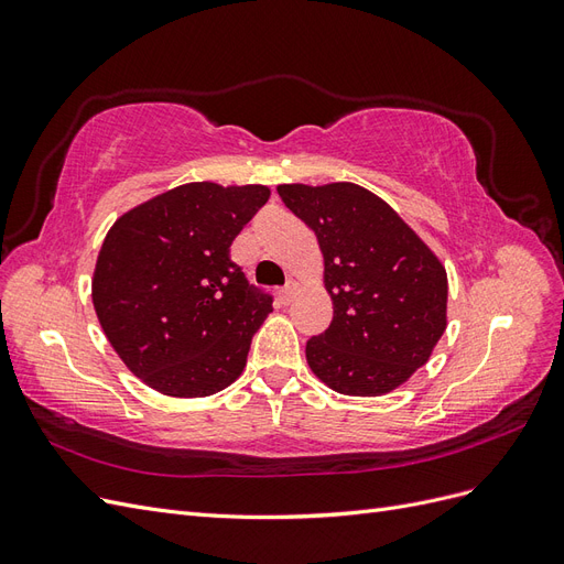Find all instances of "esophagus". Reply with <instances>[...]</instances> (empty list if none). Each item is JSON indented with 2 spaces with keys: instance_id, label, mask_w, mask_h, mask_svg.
<instances>
[{
  "instance_id": "obj_1",
  "label": "esophagus",
  "mask_w": 564,
  "mask_h": 564,
  "mask_svg": "<svg viewBox=\"0 0 564 564\" xmlns=\"http://www.w3.org/2000/svg\"><path fill=\"white\" fill-rule=\"evenodd\" d=\"M294 294H296V282H286V284L280 289V301H282L284 305L292 303Z\"/></svg>"
}]
</instances>
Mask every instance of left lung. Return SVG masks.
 I'll use <instances>...</instances> for the list:
<instances>
[{"label": "left lung", "mask_w": 564, "mask_h": 564, "mask_svg": "<svg viewBox=\"0 0 564 564\" xmlns=\"http://www.w3.org/2000/svg\"><path fill=\"white\" fill-rule=\"evenodd\" d=\"M315 235L334 319L308 338L317 377L344 395H383L429 362L447 327V272L416 232L355 183L280 185Z\"/></svg>", "instance_id": "1"}]
</instances>
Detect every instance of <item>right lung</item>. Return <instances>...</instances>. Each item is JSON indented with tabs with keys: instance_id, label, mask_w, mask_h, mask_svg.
I'll return each instance as SVG.
<instances>
[{
	"instance_id": "right-lung-1",
	"label": "right lung",
	"mask_w": 564,
	"mask_h": 564,
	"mask_svg": "<svg viewBox=\"0 0 564 564\" xmlns=\"http://www.w3.org/2000/svg\"><path fill=\"white\" fill-rule=\"evenodd\" d=\"M265 185L185 183L117 220L98 253L94 308L110 346L150 388L204 398L240 377L272 296L230 245Z\"/></svg>"
}]
</instances>
